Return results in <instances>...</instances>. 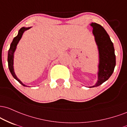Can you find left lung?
Returning <instances> with one entry per match:
<instances>
[{"label":"left lung","instance_id":"1","mask_svg":"<svg viewBox=\"0 0 127 127\" xmlns=\"http://www.w3.org/2000/svg\"><path fill=\"white\" fill-rule=\"evenodd\" d=\"M93 34L98 45L99 55L98 82L94 88L101 85L109 79L113 74L116 65V57L113 42L105 29L101 25L92 23Z\"/></svg>","mask_w":127,"mask_h":127}]
</instances>
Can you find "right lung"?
I'll use <instances>...</instances> for the list:
<instances>
[{
    "instance_id": "obj_1",
    "label": "right lung",
    "mask_w": 127,
    "mask_h": 127,
    "mask_svg": "<svg viewBox=\"0 0 127 127\" xmlns=\"http://www.w3.org/2000/svg\"><path fill=\"white\" fill-rule=\"evenodd\" d=\"M31 28H21L18 31V35L17 36H15V38H14L13 41L11 42V45H10V48L9 51H8V67H9V69L11 72V74H12L13 77L15 79H16L23 86H27L26 85H24V84L22 83V82L17 77L16 75H15V72H14V68H13V58H14V53L15 52V48H16L17 45V44L18 41L20 40L21 36H22L23 33L24 32L26 31L27 30L30 29Z\"/></svg>"
}]
</instances>
